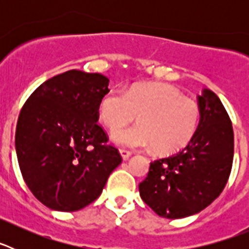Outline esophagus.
<instances>
[{"instance_id":"1","label":"esophagus","mask_w":249,"mask_h":249,"mask_svg":"<svg viewBox=\"0 0 249 249\" xmlns=\"http://www.w3.org/2000/svg\"><path fill=\"white\" fill-rule=\"evenodd\" d=\"M120 153H121V156H122V158L124 160H128V158L131 157V155H132L131 152L127 151V149H120Z\"/></svg>"}]
</instances>
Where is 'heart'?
<instances>
[{
	"label": "heart",
	"mask_w": 249,
	"mask_h": 249,
	"mask_svg": "<svg viewBox=\"0 0 249 249\" xmlns=\"http://www.w3.org/2000/svg\"><path fill=\"white\" fill-rule=\"evenodd\" d=\"M139 116L140 124L114 132V143L127 148L155 147L160 155L181 151L195 136L199 107L173 86L143 83L126 92L112 89L101 98L98 116L109 131L126 125Z\"/></svg>",
	"instance_id": "obj_1"
}]
</instances>
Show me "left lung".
Returning a JSON list of instances; mask_svg holds the SVG:
<instances>
[{
	"mask_svg": "<svg viewBox=\"0 0 249 249\" xmlns=\"http://www.w3.org/2000/svg\"><path fill=\"white\" fill-rule=\"evenodd\" d=\"M199 124L188 146L177 155L152 162L140 195L164 218H184L210 206L231 175L233 128L218 96L204 89L198 96Z\"/></svg>",
	"mask_w": 249,
	"mask_h": 249,
	"instance_id": "1",
	"label": "left lung"
}]
</instances>
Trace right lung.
Here are the masks:
<instances>
[{"instance_id": "obj_1", "label": "right lung", "mask_w": 249, "mask_h": 249, "mask_svg": "<svg viewBox=\"0 0 249 249\" xmlns=\"http://www.w3.org/2000/svg\"><path fill=\"white\" fill-rule=\"evenodd\" d=\"M109 80L71 70L37 87L22 107L16 155L26 184L41 203L73 212L97 199L122 162L98 126Z\"/></svg>"}]
</instances>
